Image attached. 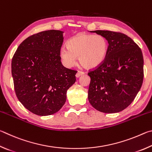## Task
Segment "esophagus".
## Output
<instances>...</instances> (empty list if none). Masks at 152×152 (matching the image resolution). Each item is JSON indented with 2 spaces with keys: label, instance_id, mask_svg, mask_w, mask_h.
<instances>
[{
  "label": "esophagus",
  "instance_id": "obj_1",
  "mask_svg": "<svg viewBox=\"0 0 152 152\" xmlns=\"http://www.w3.org/2000/svg\"><path fill=\"white\" fill-rule=\"evenodd\" d=\"M83 74H84L83 72H82V71H78L77 73H76V75H75V77H76L77 78H79V77L81 76V75H83Z\"/></svg>",
  "mask_w": 152,
  "mask_h": 152
}]
</instances>
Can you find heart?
<instances>
[{
  "mask_svg": "<svg viewBox=\"0 0 152 152\" xmlns=\"http://www.w3.org/2000/svg\"><path fill=\"white\" fill-rule=\"evenodd\" d=\"M67 48L63 47L59 55L64 65L71 67L75 65L77 57L85 68L91 69L100 66L107 55L109 43L102 35L80 33L69 40Z\"/></svg>",
  "mask_w": 152,
  "mask_h": 152,
  "instance_id": "heart-1",
  "label": "heart"
}]
</instances>
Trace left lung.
<instances>
[{"instance_id": "8db88e82", "label": "left lung", "mask_w": 152, "mask_h": 152, "mask_svg": "<svg viewBox=\"0 0 152 152\" xmlns=\"http://www.w3.org/2000/svg\"><path fill=\"white\" fill-rule=\"evenodd\" d=\"M93 33L107 39L109 49L104 62L88 73L89 102L101 112L118 113L131 104L142 87V50L124 34L101 30Z\"/></svg>"}]
</instances>
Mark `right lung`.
Wrapping results in <instances>:
<instances>
[{
    "label": "right lung",
    "mask_w": 152,
    "mask_h": 152,
    "mask_svg": "<svg viewBox=\"0 0 152 152\" xmlns=\"http://www.w3.org/2000/svg\"><path fill=\"white\" fill-rule=\"evenodd\" d=\"M63 31L49 30L28 37L17 48L11 63L15 91L19 102L41 116L57 113L66 91L76 81V71L64 66L59 50Z\"/></svg>",
    "instance_id": "right-lung-1"
}]
</instances>
